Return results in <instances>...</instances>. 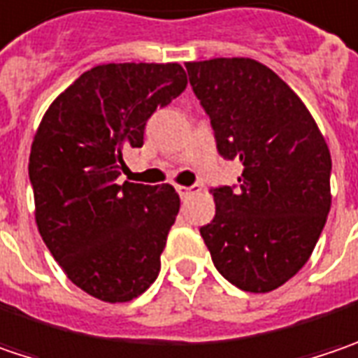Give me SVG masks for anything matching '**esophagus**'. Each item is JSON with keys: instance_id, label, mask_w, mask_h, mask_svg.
<instances>
[{"instance_id": "obj_1", "label": "esophagus", "mask_w": 358, "mask_h": 358, "mask_svg": "<svg viewBox=\"0 0 358 358\" xmlns=\"http://www.w3.org/2000/svg\"><path fill=\"white\" fill-rule=\"evenodd\" d=\"M177 193L181 197H189L191 193H195V187H185V185H177Z\"/></svg>"}]
</instances>
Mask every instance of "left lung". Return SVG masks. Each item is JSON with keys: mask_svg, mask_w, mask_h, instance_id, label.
I'll return each mask as SVG.
<instances>
[{"mask_svg": "<svg viewBox=\"0 0 358 358\" xmlns=\"http://www.w3.org/2000/svg\"><path fill=\"white\" fill-rule=\"evenodd\" d=\"M185 68L217 151L243 165L240 187L213 189L215 217L201 238L227 282L272 292L308 262L327 224L329 145L300 96L258 60L211 58Z\"/></svg>", "mask_w": 358, "mask_h": 358, "instance_id": "8db88e82", "label": "left lung"}]
</instances>
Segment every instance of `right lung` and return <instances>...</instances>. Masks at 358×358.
<instances>
[{"label":"right lung","instance_id":"right-lung-1","mask_svg":"<svg viewBox=\"0 0 358 358\" xmlns=\"http://www.w3.org/2000/svg\"><path fill=\"white\" fill-rule=\"evenodd\" d=\"M187 86L181 64H102L48 106L29 151L38 231L64 274L102 302H129L159 276L179 213L169 183H117L124 151Z\"/></svg>","mask_w":358,"mask_h":358}]
</instances>
